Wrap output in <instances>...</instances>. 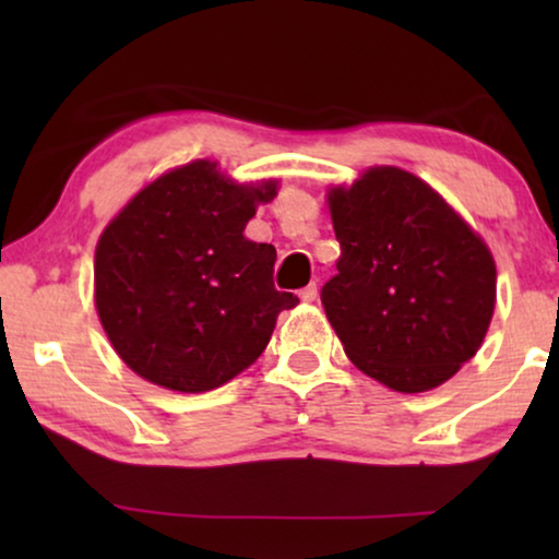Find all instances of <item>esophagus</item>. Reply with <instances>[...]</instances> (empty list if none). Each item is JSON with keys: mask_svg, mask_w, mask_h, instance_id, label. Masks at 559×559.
<instances>
[{"mask_svg": "<svg viewBox=\"0 0 559 559\" xmlns=\"http://www.w3.org/2000/svg\"><path fill=\"white\" fill-rule=\"evenodd\" d=\"M316 297H318V285H316V282H310L308 287L300 289V300L302 302H312V300H316Z\"/></svg>", "mask_w": 559, "mask_h": 559, "instance_id": "1", "label": "esophagus"}]
</instances>
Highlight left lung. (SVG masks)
Instances as JSON below:
<instances>
[{"instance_id":"obj_1","label":"left lung","mask_w":559,"mask_h":559,"mask_svg":"<svg viewBox=\"0 0 559 559\" xmlns=\"http://www.w3.org/2000/svg\"><path fill=\"white\" fill-rule=\"evenodd\" d=\"M328 201L341 259L320 300L346 356L394 392L440 386L476 356L491 323V251L400 167H371Z\"/></svg>"}]
</instances>
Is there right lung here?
Listing matches in <instances>:
<instances>
[{"instance_id":"obj_1","label":"right lung","mask_w":559,"mask_h":559,"mask_svg":"<svg viewBox=\"0 0 559 559\" xmlns=\"http://www.w3.org/2000/svg\"><path fill=\"white\" fill-rule=\"evenodd\" d=\"M277 195L226 180L209 159L140 190L96 247V310L129 369L173 392H209L249 369L293 293L274 287L272 243L243 236Z\"/></svg>"}]
</instances>
